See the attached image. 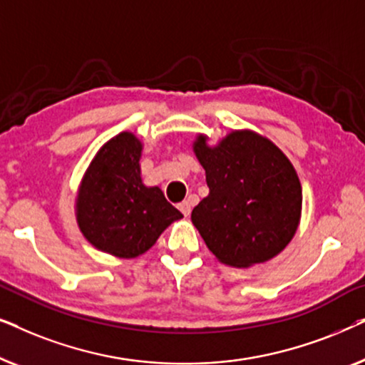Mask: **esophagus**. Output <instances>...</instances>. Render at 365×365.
<instances>
[{
  "instance_id": "34e87169",
  "label": "esophagus",
  "mask_w": 365,
  "mask_h": 365,
  "mask_svg": "<svg viewBox=\"0 0 365 365\" xmlns=\"http://www.w3.org/2000/svg\"><path fill=\"white\" fill-rule=\"evenodd\" d=\"M191 209H192V202L189 201V199H187V201H182L181 204H179V211H181L186 217L189 216V214H191Z\"/></svg>"
}]
</instances>
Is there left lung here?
Segmentation results:
<instances>
[{
  "label": "left lung",
  "instance_id": "left-lung-1",
  "mask_svg": "<svg viewBox=\"0 0 365 365\" xmlns=\"http://www.w3.org/2000/svg\"><path fill=\"white\" fill-rule=\"evenodd\" d=\"M197 134L192 151L209 194L191 221L209 251L231 267H252L281 254L301 222L302 186L289 158L252 129H234L216 144Z\"/></svg>",
  "mask_w": 365,
  "mask_h": 365
}]
</instances>
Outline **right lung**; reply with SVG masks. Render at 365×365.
<instances>
[{"instance_id":"add662e5","label":"right lung","mask_w":365,"mask_h":365,"mask_svg":"<svg viewBox=\"0 0 365 365\" xmlns=\"http://www.w3.org/2000/svg\"><path fill=\"white\" fill-rule=\"evenodd\" d=\"M143 141L123 131L98 149L79 182L74 214L79 231L99 251L134 259L149 251L182 214L158 186L141 178Z\"/></svg>"}]
</instances>
